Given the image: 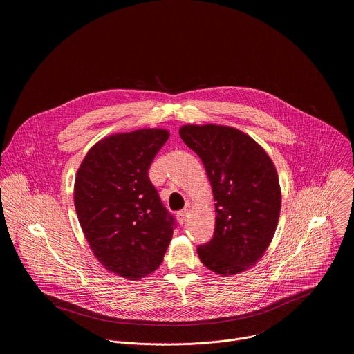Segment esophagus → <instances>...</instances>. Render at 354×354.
I'll list each match as a JSON object with an SVG mask.
<instances>
[{
    "label": "esophagus",
    "instance_id": "34e87169",
    "mask_svg": "<svg viewBox=\"0 0 354 354\" xmlns=\"http://www.w3.org/2000/svg\"><path fill=\"white\" fill-rule=\"evenodd\" d=\"M187 216H189V210H187V209H183V210H180V212H178V213H176L178 221H179L180 224H185V223H186Z\"/></svg>",
    "mask_w": 354,
    "mask_h": 354
}]
</instances>
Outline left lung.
<instances>
[{
	"label": "left lung",
	"instance_id": "8db88e82",
	"mask_svg": "<svg viewBox=\"0 0 354 354\" xmlns=\"http://www.w3.org/2000/svg\"><path fill=\"white\" fill-rule=\"evenodd\" d=\"M179 134L203 162L217 201L214 234L197 246L198 258L218 274H236L262 258L274 235L281 203L276 168L236 129L187 124Z\"/></svg>",
	"mask_w": 354,
	"mask_h": 354
}]
</instances>
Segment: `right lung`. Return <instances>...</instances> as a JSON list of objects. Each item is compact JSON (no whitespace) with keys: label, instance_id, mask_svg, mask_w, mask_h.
Returning a JSON list of instances; mask_svg holds the SVG:
<instances>
[{"label":"right lung","instance_id":"add662e5","mask_svg":"<svg viewBox=\"0 0 354 354\" xmlns=\"http://www.w3.org/2000/svg\"><path fill=\"white\" fill-rule=\"evenodd\" d=\"M168 137L162 129L109 136L88 151L77 172L74 205L93 255L129 280L158 269L176 227L148 176Z\"/></svg>","mask_w":354,"mask_h":354}]
</instances>
